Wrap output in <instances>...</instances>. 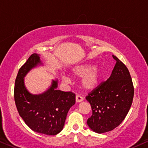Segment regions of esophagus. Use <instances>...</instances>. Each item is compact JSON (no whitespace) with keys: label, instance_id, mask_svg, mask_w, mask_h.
I'll use <instances>...</instances> for the list:
<instances>
[{"label":"esophagus","instance_id":"34e87169","mask_svg":"<svg viewBox=\"0 0 148 148\" xmlns=\"http://www.w3.org/2000/svg\"><path fill=\"white\" fill-rule=\"evenodd\" d=\"M83 100V98L80 95H76V102H80Z\"/></svg>","mask_w":148,"mask_h":148}]
</instances>
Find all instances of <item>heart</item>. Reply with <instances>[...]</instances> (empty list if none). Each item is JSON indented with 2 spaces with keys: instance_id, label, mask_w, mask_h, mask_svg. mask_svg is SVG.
<instances>
[{
  "instance_id": "obj_1",
  "label": "heart",
  "mask_w": 148,
  "mask_h": 148,
  "mask_svg": "<svg viewBox=\"0 0 148 148\" xmlns=\"http://www.w3.org/2000/svg\"><path fill=\"white\" fill-rule=\"evenodd\" d=\"M73 74L78 77H84L82 80V85L87 90H93L100 85L102 78V71L100 68H95L93 65L86 64L76 67L73 70ZM62 80L68 83L69 78L63 76Z\"/></svg>"
}]
</instances>
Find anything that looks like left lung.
I'll use <instances>...</instances> for the list:
<instances>
[{
  "label": "left lung",
  "mask_w": 148,
  "mask_h": 148,
  "mask_svg": "<svg viewBox=\"0 0 148 148\" xmlns=\"http://www.w3.org/2000/svg\"><path fill=\"white\" fill-rule=\"evenodd\" d=\"M107 80L102 82L86 96L91 104L92 115L87 124L93 131L104 133L122 122L132 105L134 87L130 72L117 57Z\"/></svg>",
  "instance_id": "obj_1"
}]
</instances>
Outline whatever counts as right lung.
<instances>
[{
    "mask_svg": "<svg viewBox=\"0 0 148 148\" xmlns=\"http://www.w3.org/2000/svg\"><path fill=\"white\" fill-rule=\"evenodd\" d=\"M41 63L40 55L30 56L18 71L14 87V100L17 109L25 124L33 131L55 135L63 128L67 114L75 104V93L57 90V80L41 94H32L24 85V76Z\"/></svg>",
    "mask_w": 148,
    "mask_h": 148,
    "instance_id": "obj_1",
    "label": "right lung"
}]
</instances>
